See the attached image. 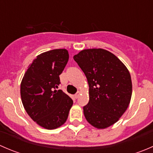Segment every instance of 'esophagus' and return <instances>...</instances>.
I'll list each match as a JSON object with an SVG mask.
<instances>
[{
    "label": "esophagus",
    "instance_id": "esophagus-1",
    "mask_svg": "<svg viewBox=\"0 0 153 153\" xmlns=\"http://www.w3.org/2000/svg\"><path fill=\"white\" fill-rule=\"evenodd\" d=\"M79 95H80V92H77V93L75 95V98H78V97H79Z\"/></svg>",
    "mask_w": 153,
    "mask_h": 153
}]
</instances>
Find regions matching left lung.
Returning <instances> with one entry per match:
<instances>
[{
  "label": "left lung",
  "instance_id": "8db88e82",
  "mask_svg": "<svg viewBox=\"0 0 153 153\" xmlns=\"http://www.w3.org/2000/svg\"><path fill=\"white\" fill-rule=\"evenodd\" d=\"M89 84V101L84 106L86 121L105 129L119 120L132 96V81L126 66L103 49H88L74 55Z\"/></svg>",
  "mask_w": 153,
  "mask_h": 153
}]
</instances>
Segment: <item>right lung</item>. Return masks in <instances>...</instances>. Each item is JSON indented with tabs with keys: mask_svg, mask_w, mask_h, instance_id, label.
Listing matches in <instances>:
<instances>
[{
	"mask_svg": "<svg viewBox=\"0 0 153 153\" xmlns=\"http://www.w3.org/2000/svg\"><path fill=\"white\" fill-rule=\"evenodd\" d=\"M66 49L41 53L32 61L21 84V97L26 112L39 126L54 129L67 121L72 98L58 87L59 75L67 65Z\"/></svg>",
	"mask_w": 153,
	"mask_h": 153,
	"instance_id": "1",
	"label": "right lung"
}]
</instances>
